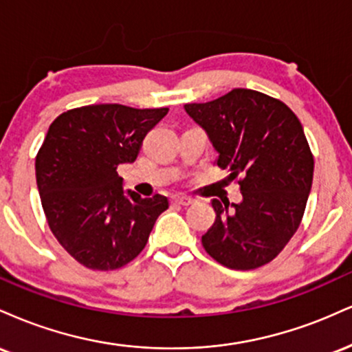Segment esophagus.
I'll return each instance as SVG.
<instances>
[{
    "instance_id": "obj_1",
    "label": "esophagus",
    "mask_w": 352,
    "mask_h": 352,
    "mask_svg": "<svg viewBox=\"0 0 352 352\" xmlns=\"http://www.w3.org/2000/svg\"><path fill=\"white\" fill-rule=\"evenodd\" d=\"M171 202H175V204H179V206H189V204H192L194 199H192V197H189V196L177 194V196L171 197Z\"/></svg>"
}]
</instances>
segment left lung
Segmentation results:
<instances>
[{"label": "left lung", "instance_id": "left-lung-1", "mask_svg": "<svg viewBox=\"0 0 352 352\" xmlns=\"http://www.w3.org/2000/svg\"><path fill=\"white\" fill-rule=\"evenodd\" d=\"M186 113L209 136L217 166L241 177L242 201L212 199L216 221L202 247L234 270L272 262L298 229L311 191L313 160L298 117L274 97L234 89L212 102L188 103Z\"/></svg>", "mask_w": 352, "mask_h": 352}]
</instances>
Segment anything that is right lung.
Returning a JSON list of instances; mask_svg holds the SVG:
<instances>
[{
	"instance_id": "1",
	"label": "right lung",
	"mask_w": 352,
	"mask_h": 352,
	"mask_svg": "<svg viewBox=\"0 0 352 352\" xmlns=\"http://www.w3.org/2000/svg\"><path fill=\"white\" fill-rule=\"evenodd\" d=\"M168 109L100 103L67 110L49 126L36 156V183L54 237L92 270L126 265L146 245L168 197L123 189L117 168L133 163Z\"/></svg>"
}]
</instances>
